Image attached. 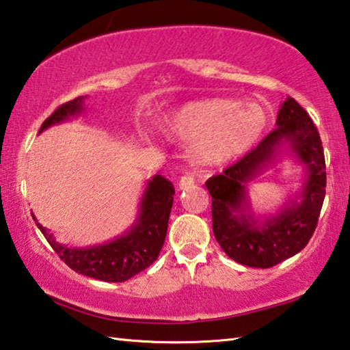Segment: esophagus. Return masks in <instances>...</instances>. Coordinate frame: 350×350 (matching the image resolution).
Instances as JSON below:
<instances>
[{
	"mask_svg": "<svg viewBox=\"0 0 350 350\" xmlns=\"http://www.w3.org/2000/svg\"><path fill=\"white\" fill-rule=\"evenodd\" d=\"M191 185H194V177L191 174H185L180 177L179 180V189H187Z\"/></svg>",
	"mask_w": 350,
	"mask_h": 350,
	"instance_id": "obj_1",
	"label": "esophagus"
}]
</instances>
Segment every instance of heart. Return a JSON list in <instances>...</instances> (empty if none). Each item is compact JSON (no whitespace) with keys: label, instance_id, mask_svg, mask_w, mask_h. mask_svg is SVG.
I'll return each instance as SVG.
<instances>
[{"label":"heart","instance_id":"1","mask_svg":"<svg viewBox=\"0 0 350 350\" xmlns=\"http://www.w3.org/2000/svg\"><path fill=\"white\" fill-rule=\"evenodd\" d=\"M268 114L260 104L226 98L193 100L157 120V130L189 142L197 163L220 165L243 154L266 129Z\"/></svg>","mask_w":350,"mask_h":350}]
</instances>
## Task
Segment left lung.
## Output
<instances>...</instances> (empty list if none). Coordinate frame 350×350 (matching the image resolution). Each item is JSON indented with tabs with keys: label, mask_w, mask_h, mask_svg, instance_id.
Wrapping results in <instances>:
<instances>
[{
	"label": "left lung",
	"mask_w": 350,
	"mask_h": 350,
	"mask_svg": "<svg viewBox=\"0 0 350 350\" xmlns=\"http://www.w3.org/2000/svg\"><path fill=\"white\" fill-rule=\"evenodd\" d=\"M277 129L251 153L224 173L209 177L213 231L226 256L252 268H271L295 256L315 231L326 194V163L317 126L306 110L288 96L278 110ZM288 150L305 167L301 191L275 216L257 218L247 185Z\"/></svg>",
	"instance_id": "1"
}]
</instances>
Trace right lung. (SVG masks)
Returning <instances> with one entry per match:
<instances>
[{
    "label": "right lung",
    "mask_w": 350,
    "mask_h": 350,
    "mask_svg": "<svg viewBox=\"0 0 350 350\" xmlns=\"http://www.w3.org/2000/svg\"><path fill=\"white\" fill-rule=\"evenodd\" d=\"M79 96L70 103L58 107L44 120L40 133L49 126L64 122L72 116H78L84 111V99ZM174 187L170 180L156 174L147 182L145 191L139 203L137 217L122 236L113 239L103 245L87 247H70L55 240L53 234L49 232L33 214L36 226L44 237L61 257L68 268L78 274L96 278L103 282H125L154 262L162 250L167 236L168 219L173 206Z\"/></svg>",
    "instance_id": "add662e5"
}]
</instances>
